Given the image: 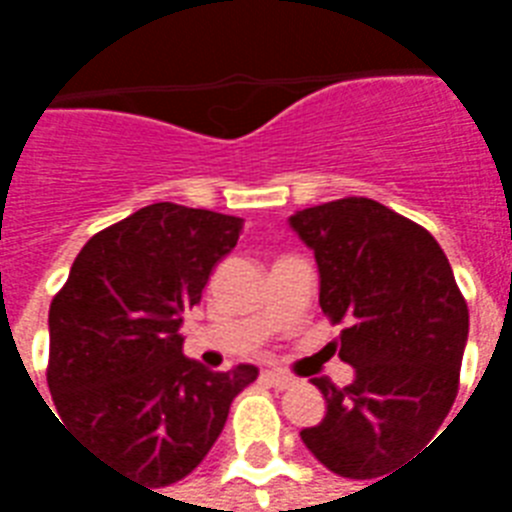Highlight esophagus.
Listing matches in <instances>:
<instances>
[{
    "label": "esophagus",
    "instance_id": "1",
    "mask_svg": "<svg viewBox=\"0 0 512 512\" xmlns=\"http://www.w3.org/2000/svg\"><path fill=\"white\" fill-rule=\"evenodd\" d=\"M263 378H266L268 384L277 386V389H290V386H296V378L288 376V373H282V370H266Z\"/></svg>",
    "mask_w": 512,
    "mask_h": 512
}]
</instances>
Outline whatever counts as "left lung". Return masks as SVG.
<instances>
[{
	"mask_svg": "<svg viewBox=\"0 0 512 512\" xmlns=\"http://www.w3.org/2000/svg\"><path fill=\"white\" fill-rule=\"evenodd\" d=\"M290 227L315 252L321 310L345 326L340 359L356 373L348 386L312 378L326 417L301 441L329 472L376 480L411 461L450 414L466 299L436 238L381 202H323L293 213Z\"/></svg>",
	"mask_w": 512,
	"mask_h": 512,
	"instance_id": "left-lung-1",
	"label": "left lung"
}]
</instances>
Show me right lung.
Instances as JSON below:
<instances>
[{"instance_id": "add662e5", "label": "right lung", "mask_w": 512, "mask_h": 512, "mask_svg": "<svg viewBox=\"0 0 512 512\" xmlns=\"http://www.w3.org/2000/svg\"><path fill=\"white\" fill-rule=\"evenodd\" d=\"M241 219L153 202L95 233L49 310L51 400L98 461L164 488L194 472L219 439L255 365L213 373L183 356V315Z\"/></svg>"}]
</instances>
